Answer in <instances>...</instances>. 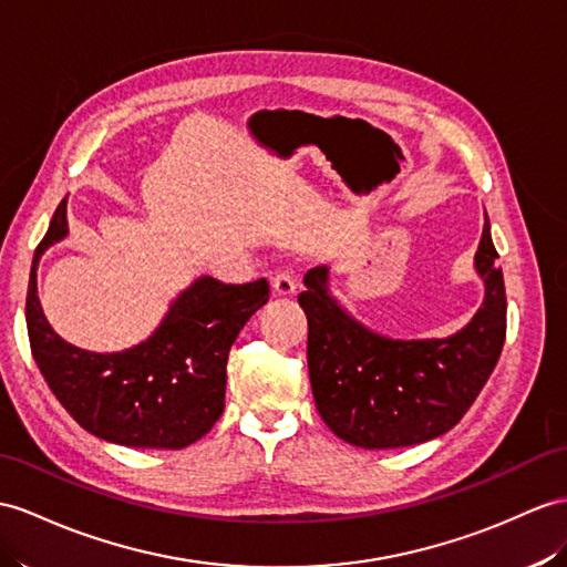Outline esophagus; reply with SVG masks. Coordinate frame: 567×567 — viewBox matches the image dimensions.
<instances>
[{
    "label": "esophagus",
    "instance_id": "obj_1",
    "mask_svg": "<svg viewBox=\"0 0 567 567\" xmlns=\"http://www.w3.org/2000/svg\"><path fill=\"white\" fill-rule=\"evenodd\" d=\"M271 286H274V291L279 293V296H293L296 288H298V281H296L293 271L281 269V271H276L271 276Z\"/></svg>",
    "mask_w": 567,
    "mask_h": 567
}]
</instances>
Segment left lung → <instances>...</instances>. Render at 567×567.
<instances>
[{"mask_svg": "<svg viewBox=\"0 0 567 567\" xmlns=\"http://www.w3.org/2000/svg\"><path fill=\"white\" fill-rule=\"evenodd\" d=\"M486 218L474 267L483 306L445 339H390L368 329L329 293V267L306 274L308 370L317 411L343 443L392 450L425 443L462 421L505 343V284Z\"/></svg>", "mask_w": 567, "mask_h": 567, "instance_id": "left-lung-1", "label": "left lung"}]
</instances>
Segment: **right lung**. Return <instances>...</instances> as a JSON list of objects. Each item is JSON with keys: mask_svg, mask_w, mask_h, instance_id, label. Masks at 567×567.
<instances>
[{"mask_svg": "<svg viewBox=\"0 0 567 567\" xmlns=\"http://www.w3.org/2000/svg\"><path fill=\"white\" fill-rule=\"evenodd\" d=\"M66 199L40 240L25 298V324L48 388L84 431L142 450H183L224 413L226 363L245 322L269 300L267 279L224 284L202 276L179 293L146 341L117 353L66 343L38 300V261L66 238Z\"/></svg>", "mask_w": 567, "mask_h": 567, "instance_id": "1", "label": "right lung"}]
</instances>
